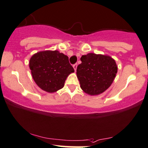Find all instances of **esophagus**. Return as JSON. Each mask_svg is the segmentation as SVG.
Returning <instances> with one entry per match:
<instances>
[{
	"label": "esophagus",
	"mask_w": 148,
	"mask_h": 148,
	"mask_svg": "<svg viewBox=\"0 0 148 148\" xmlns=\"http://www.w3.org/2000/svg\"><path fill=\"white\" fill-rule=\"evenodd\" d=\"M73 67H74V71H75V72H76V69H77V64H74V65H73Z\"/></svg>",
	"instance_id": "1"
}]
</instances>
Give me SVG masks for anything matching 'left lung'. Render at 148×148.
<instances>
[{
    "instance_id": "8db88e82",
    "label": "left lung",
    "mask_w": 148,
    "mask_h": 148,
    "mask_svg": "<svg viewBox=\"0 0 148 148\" xmlns=\"http://www.w3.org/2000/svg\"><path fill=\"white\" fill-rule=\"evenodd\" d=\"M76 75L81 88L91 96L102 94L110 88L116 75L118 67L108 55L89 53L81 58Z\"/></svg>"
}]
</instances>
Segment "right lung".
Listing matches in <instances>:
<instances>
[{
	"label": "right lung",
	"mask_w": 148,
	"mask_h": 148,
	"mask_svg": "<svg viewBox=\"0 0 148 148\" xmlns=\"http://www.w3.org/2000/svg\"><path fill=\"white\" fill-rule=\"evenodd\" d=\"M29 66L36 85L49 93L63 88L67 76L74 72L68 56L57 50L36 53L30 58Z\"/></svg>",
	"instance_id": "add662e5"
}]
</instances>
